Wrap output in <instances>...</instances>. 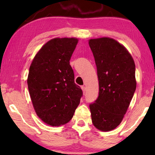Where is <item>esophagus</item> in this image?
I'll return each mask as SVG.
<instances>
[{"mask_svg": "<svg viewBox=\"0 0 155 155\" xmlns=\"http://www.w3.org/2000/svg\"><path fill=\"white\" fill-rule=\"evenodd\" d=\"M81 88L82 90V92H83V94H84V93H85V92H86V87L84 86H82Z\"/></svg>", "mask_w": 155, "mask_h": 155, "instance_id": "esophagus-1", "label": "esophagus"}]
</instances>
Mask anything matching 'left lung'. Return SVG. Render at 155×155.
<instances>
[{"mask_svg":"<svg viewBox=\"0 0 155 155\" xmlns=\"http://www.w3.org/2000/svg\"><path fill=\"white\" fill-rule=\"evenodd\" d=\"M99 80V96L90 104L92 124L110 131L120 123L136 89L135 65L126 48L109 37L89 40Z\"/></svg>","mask_w":155,"mask_h":155,"instance_id":"1","label":"left lung"}]
</instances>
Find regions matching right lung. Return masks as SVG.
Here are the masks:
<instances>
[{
	"mask_svg": "<svg viewBox=\"0 0 155 155\" xmlns=\"http://www.w3.org/2000/svg\"><path fill=\"white\" fill-rule=\"evenodd\" d=\"M78 42L76 38L50 40L36 54L29 67L27 84L34 109L49 126L68 123L82 96L70 65Z\"/></svg>",
	"mask_w": 155,
	"mask_h": 155,
	"instance_id": "right-lung-1",
	"label": "right lung"
}]
</instances>
